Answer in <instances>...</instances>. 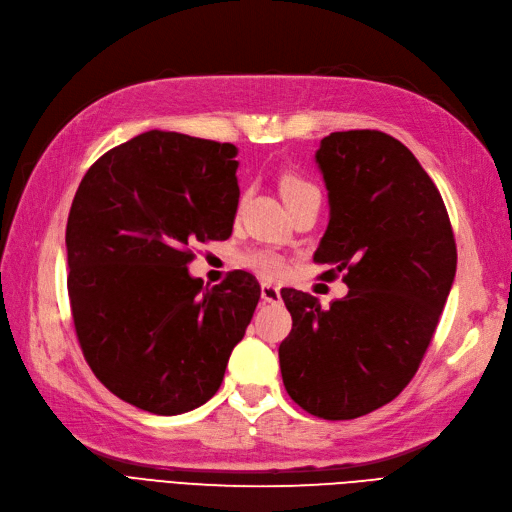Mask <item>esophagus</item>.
<instances>
[{
  "instance_id": "esophagus-1",
  "label": "esophagus",
  "mask_w": 512,
  "mask_h": 512,
  "mask_svg": "<svg viewBox=\"0 0 512 512\" xmlns=\"http://www.w3.org/2000/svg\"><path fill=\"white\" fill-rule=\"evenodd\" d=\"M261 300L266 304H280V289L274 287V285H261Z\"/></svg>"
}]
</instances>
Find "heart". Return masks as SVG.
<instances>
[{"label":"heart","instance_id":"obj_1","mask_svg":"<svg viewBox=\"0 0 512 512\" xmlns=\"http://www.w3.org/2000/svg\"><path fill=\"white\" fill-rule=\"evenodd\" d=\"M310 191H317V187L310 185L308 180H304L300 176H285L283 180H280V193H283L287 204H291L293 200H298V197H302ZM244 263L249 268H253L255 272L268 276V278H278L287 272V261L274 251H251L244 255Z\"/></svg>","mask_w":512,"mask_h":512}]
</instances>
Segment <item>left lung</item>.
<instances>
[{"mask_svg": "<svg viewBox=\"0 0 512 512\" xmlns=\"http://www.w3.org/2000/svg\"><path fill=\"white\" fill-rule=\"evenodd\" d=\"M315 161L329 223L315 253L349 293L321 308L283 289L293 327L278 346L291 400L329 421L385 406L415 376L457 268L447 208L408 148L383 131H334Z\"/></svg>", "mask_w": 512, "mask_h": 512, "instance_id": "8db88e82", "label": "left lung"}]
</instances>
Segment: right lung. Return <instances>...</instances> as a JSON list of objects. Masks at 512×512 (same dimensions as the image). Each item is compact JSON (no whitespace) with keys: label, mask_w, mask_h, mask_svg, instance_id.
<instances>
[{"label":"right lung","mask_w":512,"mask_h":512,"mask_svg":"<svg viewBox=\"0 0 512 512\" xmlns=\"http://www.w3.org/2000/svg\"><path fill=\"white\" fill-rule=\"evenodd\" d=\"M238 148L151 129L97 159L74 195L65 249L82 355L117 398L183 415L219 391L259 302L232 272L204 287L189 244L232 236Z\"/></svg>","instance_id":"right-lung-1"}]
</instances>
